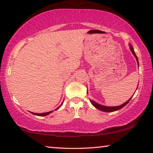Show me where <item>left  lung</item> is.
Segmentation results:
<instances>
[{"label":"left lung","instance_id":"8db88e82","mask_svg":"<svg viewBox=\"0 0 153 153\" xmlns=\"http://www.w3.org/2000/svg\"><path fill=\"white\" fill-rule=\"evenodd\" d=\"M130 49H131L132 53H133L134 56H135L136 60H137V62H138V58H137V57L136 54L135 53V51H134L133 48V47L131 46V45H130ZM131 98H132V97H131ZM131 98L128 100L126 102H125L124 104H122V105L118 106H102V105H100V104H99L96 103V102H95L94 101H93V100H91V104H92L95 107V108H97V109H99V110H100V111H104V112H113V111L120 110V109L123 108V107H124V106H126V104L128 103L130 100H131Z\"/></svg>","mask_w":153,"mask_h":153}]
</instances>
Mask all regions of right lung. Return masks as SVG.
Here are the masks:
<instances>
[{"instance_id":"add662e5","label":"right lung","mask_w":153,"mask_h":153,"mask_svg":"<svg viewBox=\"0 0 153 153\" xmlns=\"http://www.w3.org/2000/svg\"><path fill=\"white\" fill-rule=\"evenodd\" d=\"M62 104L63 103H62ZM58 108H56V109H58ZM31 113L32 114H33V115H38V116H45V115H49V114L51 113V112H47V113H32V112H31Z\"/></svg>"}]
</instances>
